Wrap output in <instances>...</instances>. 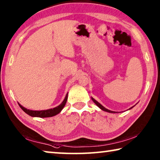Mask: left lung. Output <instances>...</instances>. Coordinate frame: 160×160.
I'll list each match as a JSON object with an SVG mask.
<instances>
[{"label":"left lung","instance_id":"1","mask_svg":"<svg viewBox=\"0 0 160 160\" xmlns=\"http://www.w3.org/2000/svg\"><path fill=\"white\" fill-rule=\"evenodd\" d=\"M91 98H92V101L94 102V104H95L96 105H97V107H98L99 108V109H101L102 110H103V111H104V112H109V113H118V112H112V111H111V110H109V109H106V108H105L104 107H103L102 106V105L101 104H100V103H99L98 102H97V101H96V100L95 99H94V98H92V97H91ZM134 107V106H133ZM131 107V108H130V109H132V107ZM128 109V110H129Z\"/></svg>","mask_w":160,"mask_h":160}]
</instances>
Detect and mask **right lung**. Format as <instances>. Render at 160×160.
<instances>
[{"mask_svg": "<svg viewBox=\"0 0 160 160\" xmlns=\"http://www.w3.org/2000/svg\"><path fill=\"white\" fill-rule=\"evenodd\" d=\"M68 99V93L66 94V97L63 102H62L60 105H58V107H54L53 109H49L47 110H42V111H34V110H30L26 109L25 107L22 106V105L18 103L19 106L22 109L24 112L26 113H28V115L32 116V117H39V118H47V117H52L53 116L57 115L58 113L61 112V110L63 109L65 105L66 104Z\"/></svg>", "mask_w": 160, "mask_h": 160, "instance_id": "obj_1", "label": "right lung"}]
</instances>
